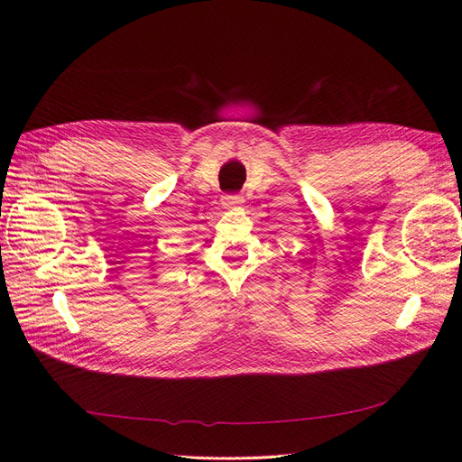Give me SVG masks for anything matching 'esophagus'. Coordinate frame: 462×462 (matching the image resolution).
Masks as SVG:
<instances>
[{
	"mask_svg": "<svg viewBox=\"0 0 462 462\" xmlns=\"http://www.w3.org/2000/svg\"><path fill=\"white\" fill-rule=\"evenodd\" d=\"M221 204H223V208L241 206L243 204V197H239V194H226V197H221Z\"/></svg>",
	"mask_w": 462,
	"mask_h": 462,
	"instance_id": "esophagus-1",
	"label": "esophagus"
}]
</instances>
